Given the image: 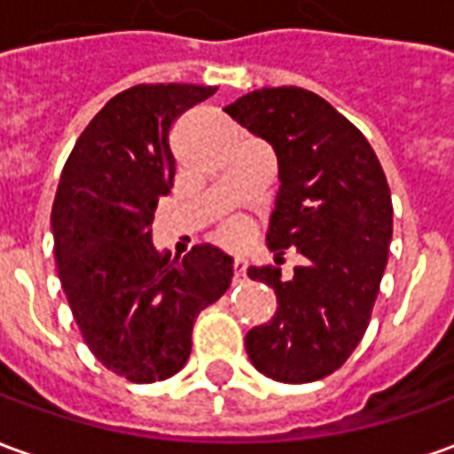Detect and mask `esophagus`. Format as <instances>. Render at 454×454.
Here are the masks:
<instances>
[{
  "mask_svg": "<svg viewBox=\"0 0 454 454\" xmlns=\"http://www.w3.org/2000/svg\"><path fill=\"white\" fill-rule=\"evenodd\" d=\"M246 260H243V257H236V260H233V279H236V282H243V279H246Z\"/></svg>",
  "mask_w": 454,
  "mask_h": 454,
  "instance_id": "1",
  "label": "esophagus"
}]
</instances>
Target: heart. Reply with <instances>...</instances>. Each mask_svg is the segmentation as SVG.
Here are the masks:
<instances>
[{
    "mask_svg": "<svg viewBox=\"0 0 454 454\" xmlns=\"http://www.w3.org/2000/svg\"><path fill=\"white\" fill-rule=\"evenodd\" d=\"M253 236V226L247 218H228L216 228V240L226 247H243Z\"/></svg>",
    "mask_w": 454,
    "mask_h": 454,
    "instance_id": "heart-1",
    "label": "heart"
}]
</instances>
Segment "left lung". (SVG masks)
Masks as SVG:
<instances>
[{"label":"left lung","mask_w":454,"mask_h":454,"mask_svg":"<svg viewBox=\"0 0 454 454\" xmlns=\"http://www.w3.org/2000/svg\"><path fill=\"white\" fill-rule=\"evenodd\" d=\"M223 112L277 153L282 187L267 243L306 257L289 282L272 267H247L279 304L246 335L247 357L285 384L324 380L360 345L380 294L391 243L384 169L360 129L301 87L255 90Z\"/></svg>","instance_id":"8db88e82"}]
</instances>
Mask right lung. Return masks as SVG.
Segmentation results:
<instances>
[{
    "instance_id": "add662e5",
    "label": "right lung",
    "mask_w": 454,
    "mask_h": 454,
    "mask_svg": "<svg viewBox=\"0 0 454 454\" xmlns=\"http://www.w3.org/2000/svg\"><path fill=\"white\" fill-rule=\"evenodd\" d=\"M216 87L136 84L106 102L74 143L55 192V267L97 360L133 384L168 380L192 352L197 316L226 294V253L182 260L153 246V214L172 189L169 130Z\"/></svg>"
}]
</instances>
